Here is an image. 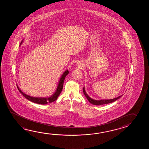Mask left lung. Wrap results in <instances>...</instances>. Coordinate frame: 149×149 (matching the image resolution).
Here are the masks:
<instances>
[{
	"mask_svg": "<svg viewBox=\"0 0 149 149\" xmlns=\"http://www.w3.org/2000/svg\"><path fill=\"white\" fill-rule=\"evenodd\" d=\"M83 93L84 94V95L86 96V98L88 99V102H90L91 104L95 105H103V104H106L111 103L112 102H113L115 101H116L117 100H118L120 98L122 95L118 96L116 98H113V99H110V100H95L92 98H91L90 96H88L87 93H86L85 91V88L84 87L83 88Z\"/></svg>",
	"mask_w": 149,
	"mask_h": 149,
	"instance_id": "obj_1",
	"label": "left lung"
}]
</instances>
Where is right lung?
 Instances as JSON below:
<instances>
[{"label": "right lung", "mask_w": 149, "mask_h": 149, "mask_svg": "<svg viewBox=\"0 0 149 149\" xmlns=\"http://www.w3.org/2000/svg\"><path fill=\"white\" fill-rule=\"evenodd\" d=\"M23 40H22L20 44H21ZM68 73H69V71L68 70H67L63 72V75L61 77L60 80L59 81L58 86H57V88L55 92L53 94L52 96L51 97H32V96L28 95L27 94L23 93L22 91H21L19 88L18 87V86H17L18 90L22 94L23 96H24L25 98L28 99V100L30 101L31 102H32L33 103H35L40 104H46L48 103H52L57 100V98L62 91V90L63 88V82H64L65 79Z\"/></svg>", "instance_id": "obj_1"}]
</instances>
